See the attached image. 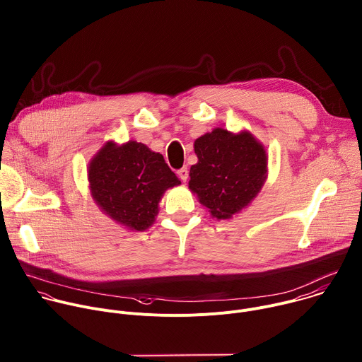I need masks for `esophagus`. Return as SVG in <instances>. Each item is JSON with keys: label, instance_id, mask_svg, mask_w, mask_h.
<instances>
[{"label": "esophagus", "instance_id": "obj_1", "mask_svg": "<svg viewBox=\"0 0 362 362\" xmlns=\"http://www.w3.org/2000/svg\"><path fill=\"white\" fill-rule=\"evenodd\" d=\"M178 177L182 180V181H187V178H188V168L187 167H182V168H180L178 170Z\"/></svg>", "mask_w": 362, "mask_h": 362}]
</instances>
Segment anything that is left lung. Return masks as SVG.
<instances>
[{"instance_id":"obj_1","label":"left lung","mask_w":362,"mask_h":362,"mask_svg":"<svg viewBox=\"0 0 362 362\" xmlns=\"http://www.w3.org/2000/svg\"><path fill=\"white\" fill-rule=\"evenodd\" d=\"M194 150L198 163L188 185L215 218H231L257 197L267 178V154L250 132L215 128L195 139Z\"/></svg>"}]
</instances>
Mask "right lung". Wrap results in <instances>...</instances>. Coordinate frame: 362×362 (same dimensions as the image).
<instances>
[{
	"instance_id": "obj_1",
	"label": "right lung",
	"mask_w": 362,
	"mask_h": 362,
	"mask_svg": "<svg viewBox=\"0 0 362 362\" xmlns=\"http://www.w3.org/2000/svg\"><path fill=\"white\" fill-rule=\"evenodd\" d=\"M88 180L98 206L132 231L151 227L164 191L181 184L161 154L136 141L107 142L88 167Z\"/></svg>"
}]
</instances>
